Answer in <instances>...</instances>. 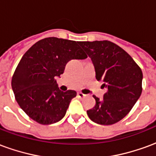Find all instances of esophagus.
Returning <instances> with one entry per match:
<instances>
[{"label": "esophagus", "mask_w": 156, "mask_h": 156, "mask_svg": "<svg viewBox=\"0 0 156 156\" xmlns=\"http://www.w3.org/2000/svg\"><path fill=\"white\" fill-rule=\"evenodd\" d=\"M78 96L79 97V98H84L85 96H86V94H83V93H81V92H78Z\"/></svg>", "instance_id": "esophagus-1"}]
</instances>
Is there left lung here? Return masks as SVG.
Listing matches in <instances>:
<instances>
[{
  "label": "left lung",
  "instance_id": "left-lung-1",
  "mask_svg": "<svg viewBox=\"0 0 156 156\" xmlns=\"http://www.w3.org/2000/svg\"><path fill=\"white\" fill-rule=\"evenodd\" d=\"M91 58L96 79L107 88L104 98L96 96V105L87 111L92 121L109 125L129 113L142 93L143 73L140 68L124 49L109 41H79Z\"/></svg>",
  "mask_w": 156,
  "mask_h": 156
}]
</instances>
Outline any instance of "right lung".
<instances>
[{
  "mask_svg": "<svg viewBox=\"0 0 156 156\" xmlns=\"http://www.w3.org/2000/svg\"><path fill=\"white\" fill-rule=\"evenodd\" d=\"M78 41L47 37L32 45L19 62L12 88L19 106L41 124H51L66 115L74 90L61 91L56 78L63 73L72 59L88 58Z\"/></svg>",
  "mask_w": 156,
  "mask_h": 156,
  "instance_id": "add662e5",
  "label": "right lung"
}]
</instances>
